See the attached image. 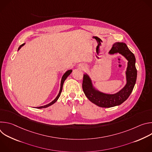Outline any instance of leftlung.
I'll use <instances>...</instances> for the list:
<instances>
[{
	"mask_svg": "<svg viewBox=\"0 0 152 152\" xmlns=\"http://www.w3.org/2000/svg\"><path fill=\"white\" fill-rule=\"evenodd\" d=\"M119 53L128 61L126 70L127 83L118 93L114 94H106L96 91L93 87L89 76L84 74L83 76L82 89L86 96L91 102L102 107H111L123 103L131 95L137 80V70L135 67V57L124 42H115L110 53Z\"/></svg>",
	"mask_w": 152,
	"mask_h": 152,
	"instance_id": "1",
	"label": "left lung"
}]
</instances>
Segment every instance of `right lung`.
Here are the masks:
<instances>
[{
	"instance_id": "right-lung-1",
	"label": "right lung",
	"mask_w": 152,
	"mask_h": 152,
	"mask_svg": "<svg viewBox=\"0 0 152 152\" xmlns=\"http://www.w3.org/2000/svg\"><path fill=\"white\" fill-rule=\"evenodd\" d=\"M24 45H25V43H23V44H22L21 45H20V47L18 48V50H19V49L21 48V46H23ZM72 70H68L67 72H66V73H64V75H63V76H62V79H61V88H60V91H59V93L58 95V96H57V97H56V99H55L54 100H53L52 102H50V103H49V104H46V105H45V106H42L37 107V108H39V109H41V108H45V107H48V106H50V105L53 104V103H55L57 101V100L58 99V98L59 97V96H60V95H61V91H62V86H63L64 82L65 80H66V79H67V77L70 75V73H72Z\"/></svg>"
}]
</instances>
